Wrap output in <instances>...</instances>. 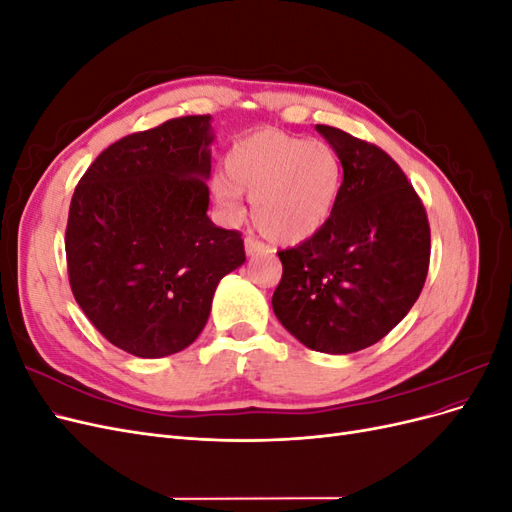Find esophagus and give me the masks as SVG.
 Here are the masks:
<instances>
[{"instance_id":"esophagus-1","label":"esophagus","mask_w":512,"mask_h":512,"mask_svg":"<svg viewBox=\"0 0 512 512\" xmlns=\"http://www.w3.org/2000/svg\"><path fill=\"white\" fill-rule=\"evenodd\" d=\"M245 252H247V256H254V254H267L269 252V247L262 243V241H258V239H254V237H247L245 239Z\"/></svg>"}]
</instances>
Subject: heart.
<instances>
[{
	"label": "heart",
	"instance_id": "obj_1",
	"mask_svg": "<svg viewBox=\"0 0 512 512\" xmlns=\"http://www.w3.org/2000/svg\"><path fill=\"white\" fill-rule=\"evenodd\" d=\"M224 175L213 183L220 207L239 215L245 192L262 235L275 243H301L329 220L344 170L329 143L262 130L228 151Z\"/></svg>",
	"mask_w": 512,
	"mask_h": 512
}]
</instances>
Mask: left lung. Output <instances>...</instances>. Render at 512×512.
Masks as SVG:
<instances>
[{"label": "left lung", "instance_id": "1", "mask_svg": "<svg viewBox=\"0 0 512 512\" xmlns=\"http://www.w3.org/2000/svg\"><path fill=\"white\" fill-rule=\"evenodd\" d=\"M342 160L344 181L324 226L277 252L273 312L307 348L350 354L395 329L423 290L431 235L421 198L380 147L316 126Z\"/></svg>", "mask_w": 512, "mask_h": 512}]
</instances>
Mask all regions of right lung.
Returning a JSON list of instances; mask_svg holds the SVG:
<instances>
[{"instance_id": "obj_1", "label": "right lung", "mask_w": 512, "mask_h": 512, "mask_svg": "<svg viewBox=\"0 0 512 512\" xmlns=\"http://www.w3.org/2000/svg\"><path fill=\"white\" fill-rule=\"evenodd\" d=\"M211 115L168 119L123 136L72 194L70 288L89 322L141 359L188 348L220 280L241 267V232L207 215Z\"/></svg>"}]
</instances>
